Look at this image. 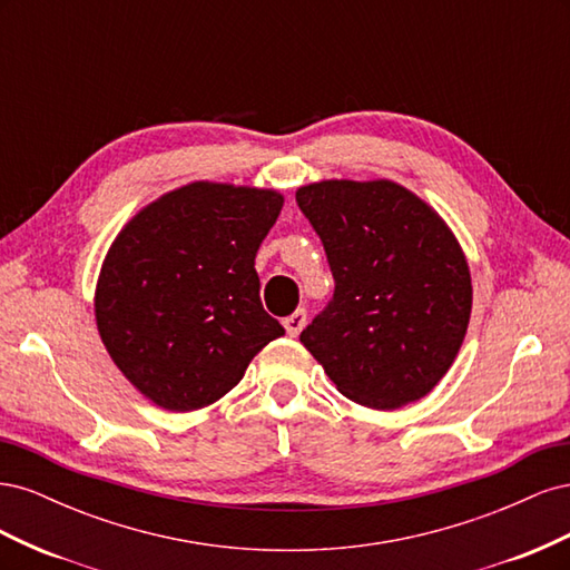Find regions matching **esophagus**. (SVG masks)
Masks as SVG:
<instances>
[{
    "label": "esophagus",
    "instance_id": "34e87169",
    "mask_svg": "<svg viewBox=\"0 0 570 570\" xmlns=\"http://www.w3.org/2000/svg\"><path fill=\"white\" fill-rule=\"evenodd\" d=\"M283 325H285V331H287L289 337H297L302 333V327L306 325V314L302 312V308H297L295 314H289V316L283 318Z\"/></svg>",
    "mask_w": 570,
    "mask_h": 570
}]
</instances>
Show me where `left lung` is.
Here are the masks:
<instances>
[{"instance_id":"8db88e82","label":"left lung","mask_w":570,"mask_h":570,"mask_svg":"<svg viewBox=\"0 0 570 570\" xmlns=\"http://www.w3.org/2000/svg\"><path fill=\"white\" fill-rule=\"evenodd\" d=\"M335 278L299 335L347 400L392 411L430 394L469 331L471 268L446 220L404 185L318 180L297 189Z\"/></svg>"}]
</instances>
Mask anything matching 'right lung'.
<instances>
[{
  "label": "right lung",
  "mask_w": 570,
  "mask_h": 570,
  "mask_svg": "<svg viewBox=\"0 0 570 570\" xmlns=\"http://www.w3.org/2000/svg\"><path fill=\"white\" fill-rule=\"evenodd\" d=\"M285 197L195 180L142 206L101 262L95 321L126 381L166 411L226 396L285 327L258 299L254 256Z\"/></svg>",
  "instance_id": "1"
}]
</instances>
